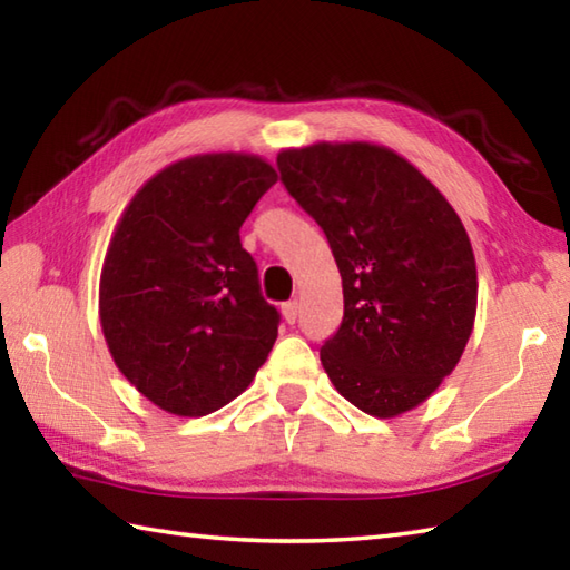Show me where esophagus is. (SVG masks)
<instances>
[{
  "instance_id": "obj_1",
  "label": "esophagus",
  "mask_w": 570,
  "mask_h": 570,
  "mask_svg": "<svg viewBox=\"0 0 570 570\" xmlns=\"http://www.w3.org/2000/svg\"><path fill=\"white\" fill-rule=\"evenodd\" d=\"M282 316H284V321L288 325L296 323V318H298V304H296V301H288V304L282 306Z\"/></svg>"
}]
</instances>
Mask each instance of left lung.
Returning <instances> with one entry per match:
<instances>
[{"label": "left lung", "instance_id": "left-lung-1", "mask_svg": "<svg viewBox=\"0 0 570 570\" xmlns=\"http://www.w3.org/2000/svg\"><path fill=\"white\" fill-rule=\"evenodd\" d=\"M276 164L343 278L345 316L321 347L323 370L365 414H406L455 370L475 325L478 266L463 223L380 144L316 141L282 149Z\"/></svg>", "mask_w": 570, "mask_h": 570}]
</instances>
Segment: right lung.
Wrapping results in <instances>:
<instances>
[{
    "label": "right lung",
    "instance_id": "1",
    "mask_svg": "<svg viewBox=\"0 0 570 570\" xmlns=\"http://www.w3.org/2000/svg\"><path fill=\"white\" fill-rule=\"evenodd\" d=\"M257 154H196L129 200L100 272V325L117 370L174 416L198 419L247 390L278 313L259 294L239 227L276 184Z\"/></svg>",
    "mask_w": 570,
    "mask_h": 570
}]
</instances>
